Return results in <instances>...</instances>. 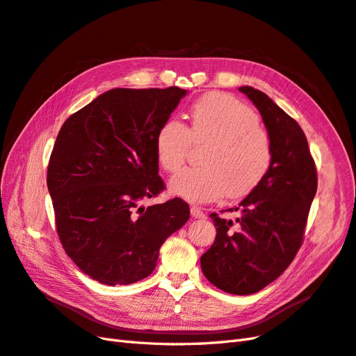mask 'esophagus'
Returning a JSON list of instances; mask_svg holds the SVG:
<instances>
[{
  "mask_svg": "<svg viewBox=\"0 0 356 356\" xmlns=\"http://www.w3.org/2000/svg\"><path fill=\"white\" fill-rule=\"evenodd\" d=\"M190 212H191L193 218H204V212L199 207H196V204H195V207L190 208Z\"/></svg>",
  "mask_w": 356,
  "mask_h": 356,
  "instance_id": "34e87169",
  "label": "esophagus"
}]
</instances>
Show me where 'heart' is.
<instances>
[{"mask_svg":"<svg viewBox=\"0 0 356 356\" xmlns=\"http://www.w3.org/2000/svg\"><path fill=\"white\" fill-rule=\"evenodd\" d=\"M204 144L200 166L186 168L170 178L169 190L188 202L207 203L251 193L272 163V143L258 124L257 113L224 93L203 96L190 111V126L169 118L156 135V154L168 172L186 161L190 145Z\"/></svg>","mask_w":356,"mask_h":356,"instance_id":"1","label":"heart"}]
</instances>
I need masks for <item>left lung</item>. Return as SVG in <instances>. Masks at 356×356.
Listing matches in <instances>:
<instances>
[{
	"label": "left lung",
	"mask_w": 356,
	"mask_h": 356,
	"mask_svg": "<svg viewBox=\"0 0 356 356\" xmlns=\"http://www.w3.org/2000/svg\"><path fill=\"white\" fill-rule=\"evenodd\" d=\"M239 90L263 117L272 143V163L239 207L229 209L241 212L238 224L211 213L217 236L200 257V266L212 285L229 294L248 296L273 282L294 260L318 177L306 135L294 118L251 86Z\"/></svg>",
	"instance_id": "8db88e82"
}]
</instances>
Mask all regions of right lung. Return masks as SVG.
<instances>
[{
    "mask_svg": "<svg viewBox=\"0 0 356 356\" xmlns=\"http://www.w3.org/2000/svg\"><path fill=\"white\" fill-rule=\"evenodd\" d=\"M187 90L111 89L62 124L49 160L47 188L63 250L105 285L152 275L159 250L190 218L175 197L147 209L165 190L156 135Z\"/></svg>",
    "mask_w": 356,
    "mask_h": 356,
    "instance_id": "obj_1",
    "label": "right lung"
}]
</instances>
